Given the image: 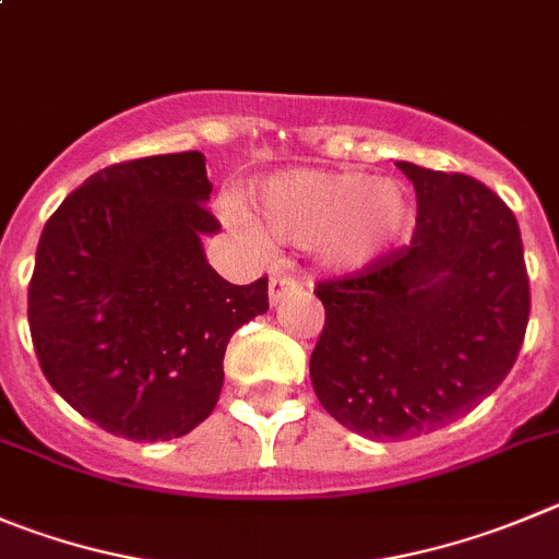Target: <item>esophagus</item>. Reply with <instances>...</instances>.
I'll use <instances>...</instances> for the list:
<instances>
[{
  "mask_svg": "<svg viewBox=\"0 0 559 559\" xmlns=\"http://www.w3.org/2000/svg\"><path fill=\"white\" fill-rule=\"evenodd\" d=\"M297 289V281L295 278H289V275H273V278H270V289H267V295H270V306H278V304H284V297L286 295H292V292Z\"/></svg>",
  "mask_w": 559,
  "mask_h": 559,
  "instance_id": "34e87169",
  "label": "esophagus"
}]
</instances>
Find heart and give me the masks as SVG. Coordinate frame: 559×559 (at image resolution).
Here are the masks:
<instances>
[{"instance_id":"obj_1","label":"heart","mask_w":559,"mask_h":559,"mask_svg":"<svg viewBox=\"0 0 559 559\" xmlns=\"http://www.w3.org/2000/svg\"><path fill=\"white\" fill-rule=\"evenodd\" d=\"M255 223L281 242L309 245L325 267L358 273L397 248L414 228V195L397 179L361 170L289 168L253 187ZM231 223L245 237L259 231L239 209Z\"/></svg>"}]
</instances>
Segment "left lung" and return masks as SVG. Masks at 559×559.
Instances as JSON below:
<instances>
[{
    "mask_svg": "<svg viewBox=\"0 0 559 559\" xmlns=\"http://www.w3.org/2000/svg\"><path fill=\"white\" fill-rule=\"evenodd\" d=\"M414 181L416 231L369 273L320 284L311 353L322 408L372 441L436 432L508 378L530 320L515 215L463 174L397 162Z\"/></svg>",
    "mask_w": 559,
    "mask_h": 559,
    "instance_id": "1",
    "label": "left lung"
}]
</instances>
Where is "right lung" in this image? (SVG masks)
Segmentation results:
<instances>
[{
  "label": "right lung",
  "instance_id": "obj_1",
  "mask_svg": "<svg viewBox=\"0 0 559 559\" xmlns=\"http://www.w3.org/2000/svg\"><path fill=\"white\" fill-rule=\"evenodd\" d=\"M201 151L93 174L40 234L29 333L51 389L132 441H170L221 400L237 328L264 314L267 278L228 284L203 253L221 231Z\"/></svg>",
  "mask_w": 559,
  "mask_h": 559
}]
</instances>
